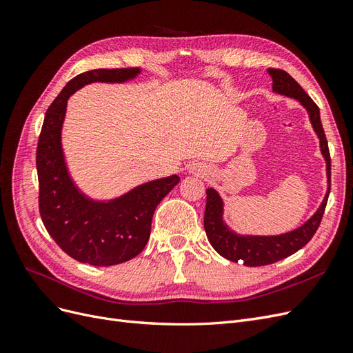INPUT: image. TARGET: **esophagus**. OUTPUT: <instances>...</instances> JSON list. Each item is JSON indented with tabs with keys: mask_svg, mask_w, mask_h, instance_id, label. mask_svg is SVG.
<instances>
[{
	"mask_svg": "<svg viewBox=\"0 0 353 353\" xmlns=\"http://www.w3.org/2000/svg\"><path fill=\"white\" fill-rule=\"evenodd\" d=\"M190 170H191V172H194V174H200V172H201V166H199V165H191Z\"/></svg>",
	"mask_w": 353,
	"mask_h": 353,
	"instance_id": "esophagus-1",
	"label": "esophagus"
}]
</instances>
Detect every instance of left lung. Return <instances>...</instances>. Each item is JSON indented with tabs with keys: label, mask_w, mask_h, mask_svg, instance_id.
I'll return each mask as SVG.
<instances>
[{
	"label": "left lung",
	"mask_w": 353,
	"mask_h": 353,
	"mask_svg": "<svg viewBox=\"0 0 353 353\" xmlns=\"http://www.w3.org/2000/svg\"><path fill=\"white\" fill-rule=\"evenodd\" d=\"M268 73L272 77V90L275 92L301 101V104L307 110L309 119H311V123L319 138L321 153L327 162V176L330 184L331 159L324 128L321 123V117H319L318 105L287 72L281 69H268ZM330 187L331 185H328L327 194L321 203V206L318 208L315 215L307 222H305L302 227H299L294 231L281 234V236L270 237L239 236V234L232 232L222 221V199L215 190L208 188L205 210V230L208 234V239L213 245V249H215L221 256H223V258L232 262H241L245 266H262L279 262L287 258V256L296 253L297 250H301L303 245H306L309 240L314 237V234L316 232L324 215L330 194Z\"/></svg>",
	"instance_id": "8db88e82"
}]
</instances>
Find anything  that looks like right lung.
Here are the masks:
<instances>
[{"mask_svg": "<svg viewBox=\"0 0 353 353\" xmlns=\"http://www.w3.org/2000/svg\"><path fill=\"white\" fill-rule=\"evenodd\" d=\"M140 73L94 69L68 82L47 109L37 147L39 213L44 227L70 258L94 266L130 261L145 248L157 205L178 183L172 175L135 187L110 201H94L74 187L61 148V126L70 95L91 82H125Z\"/></svg>", "mask_w": 353, "mask_h": 353, "instance_id": "obj_1", "label": "right lung"}]
</instances>
